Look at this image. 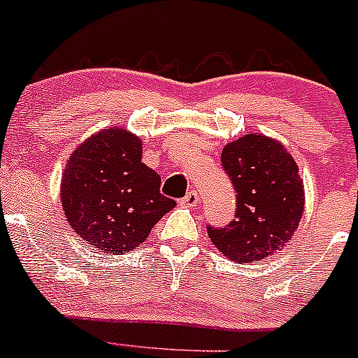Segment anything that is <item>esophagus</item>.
Masks as SVG:
<instances>
[{
    "instance_id": "obj_1",
    "label": "esophagus",
    "mask_w": 358,
    "mask_h": 358,
    "mask_svg": "<svg viewBox=\"0 0 358 358\" xmlns=\"http://www.w3.org/2000/svg\"><path fill=\"white\" fill-rule=\"evenodd\" d=\"M198 201H200V196H198L196 189H189L186 193V196H184L182 200H180V203L187 205V206H194V205L198 203Z\"/></svg>"
}]
</instances>
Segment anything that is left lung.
I'll return each instance as SVG.
<instances>
[{
	"label": "left lung",
	"mask_w": 358,
	"mask_h": 358,
	"mask_svg": "<svg viewBox=\"0 0 358 358\" xmlns=\"http://www.w3.org/2000/svg\"><path fill=\"white\" fill-rule=\"evenodd\" d=\"M222 169L236 189V213L227 226H206L224 257L257 262L285 246L303 213V180L281 143L246 134L224 146Z\"/></svg>",
	"instance_id": "obj_1"
}]
</instances>
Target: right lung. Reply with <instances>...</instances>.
I'll return each mask as SVG.
<instances>
[{"label": "right lung", "instance_id": "add662e5", "mask_svg": "<svg viewBox=\"0 0 358 358\" xmlns=\"http://www.w3.org/2000/svg\"><path fill=\"white\" fill-rule=\"evenodd\" d=\"M141 157V139L115 127L86 139L64 171L62 206L69 224L106 255L132 252L176 205L160 193V176Z\"/></svg>", "mask_w": 358, "mask_h": 358}]
</instances>
